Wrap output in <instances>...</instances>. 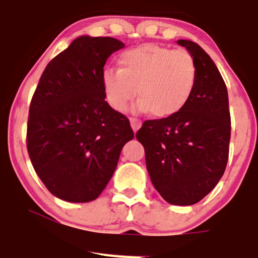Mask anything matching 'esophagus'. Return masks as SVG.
<instances>
[{"mask_svg":"<svg viewBox=\"0 0 258 258\" xmlns=\"http://www.w3.org/2000/svg\"><path fill=\"white\" fill-rule=\"evenodd\" d=\"M130 122H131V127H132V130H134L135 132H136L137 130H139L140 127H141V121H140L139 118H135V117H131V118H130Z\"/></svg>","mask_w":258,"mask_h":258,"instance_id":"obj_1","label":"esophagus"}]
</instances>
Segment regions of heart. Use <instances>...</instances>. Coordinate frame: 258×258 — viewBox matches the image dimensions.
I'll return each mask as SVG.
<instances>
[{
    "instance_id": "b5f03b06",
    "label": "heart",
    "mask_w": 258,
    "mask_h": 258,
    "mask_svg": "<svg viewBox=\"0 0 258 258\" xmlns=\"http://www.w3.org/2000/svg\"><path fill=\"white\" fill-rule=\"evenodd\" d=\"M197 83V67L184 49L142 45L119 56V69H106L102 85L106 98L117 112H123L136 93L139 112L156 117L178 113L191 100Z\"/></svg>"
}]
</instances>
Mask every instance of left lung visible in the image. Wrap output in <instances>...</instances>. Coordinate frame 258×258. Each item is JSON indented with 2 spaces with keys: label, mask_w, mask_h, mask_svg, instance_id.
<instances>
[{
  "label": "left lung",
  "mask_w": 258,
  "mask_h": 258,
  "mask_svg": "<svg viewBox=\"0 0 258 258\" xmlns=\"http://www.w3.org/2000/svg\"><path fill=\"white\" fill-rule=\"evenodd\" d=\"M197 67L191 100L173 116L147 119L136 139L145 148L146 167L153 186L171 205L201 201L226 170L231 116L225 81L201 46L178 40Z\"/></svg>",
  "instance_id": "8db88e82"
}]
</instances>
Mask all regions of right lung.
I'll return each instance as SVG.
<instances>
[{
	"label": "right lung",
	"mask_w": 258,
	"mask_h": 258,
	"mask_svg": "<svg viewBox=\"0 0 258 258\" xmlns=\"http://www.w3.org/2000/svg\"><path fill=\"white\" fill-rule=\"evenodd\" d=\"M121 41L81 36L46 66L30 105L27 151L53 196L67 202L97 199L112 177L134 131L105 101L103 66Z\"/></svg>",
	"instance_id": "obj_1"
}]
</instances>
